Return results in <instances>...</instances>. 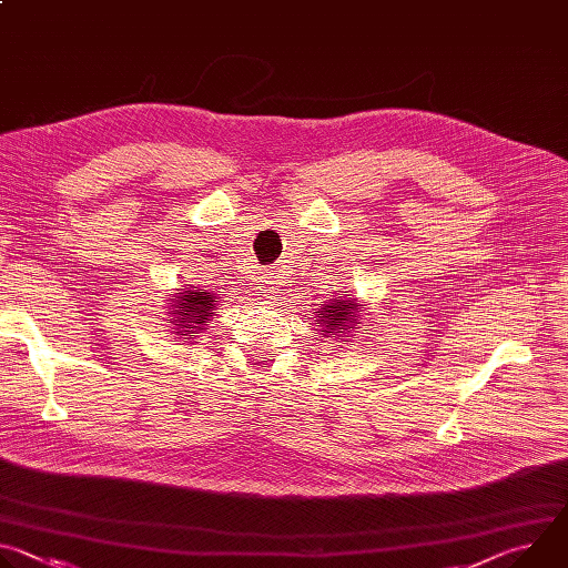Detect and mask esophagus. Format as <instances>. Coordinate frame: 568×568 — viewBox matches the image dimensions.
<instances>
[{
    "instance_id": "obj_1",
    "label": "esophagus",
    "mask_w": 568,
    "mask_h": 568,
    "mask_svg": "<svg viewBox=\"0 0 568 568\" xmlns=\"http://www.w3.org/2000/svg\"><path fill=\"white\" fill-rule=\"evenodd\" d=\"M258 287L263 290L265 296H272V294L278 292L281 283H278V278H276L272 272H263V274L258 276Z\"/></svg>"
}]
</instances>
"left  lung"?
Here are the masks:
<instances>
[{
    "instance_id": "8db88e82",
    "label": "left lung",
    "mask_w": 568,
    "mask_h": 568,
    "mask_svg": "<svg viewBox=\"0 0 568 568\" xmlns=\"http://www.w3.org/2000/svg\"><path fill=\"white\" fill-rule=\"evenodd\" d=\"M353 310H357L355 301L348 303V301H342V298H337L333 305L321 307L323 316H318V321L326 323V328H323L321 333H323V335H331V333H335V331H342V333H344V331L348 328V323H357Z\"/></svg>"
}]
</instances>
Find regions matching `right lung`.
Listing matches in <instances>:
<instances>
[{"mask_svg": "<svg viewBox=\"0 0 568 568\" xmlns=\"http://www.w3.org/2000/svg\"><path fill=\"white\" fill-rule=\"evenodd\" d=\"M215 310V296L211 292L200 290H186L182 296H178V305L171 312L175 318H169L173 326L184 328V335L195 337L197 331H209V321Z\"/></svg>", "mask_w": 568, "mask_h": 568, "instance_id": "obj_1", "label": "right lung"}]
</instances>
